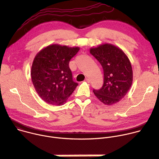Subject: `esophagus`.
Listing matches in <instances>:
<instances>
[{"label":"esophagus","mask_w":159,"mask_h":159,"mask_svg":"<svg viewBox=\"0 0 159 159\" xmlns=\"http://www.w3.org/2000/svg\"><path fill=\"white\" fill-rule=\"evenodd\" d=\"M84 81L87 82V83H90V80L89 78H86L84 80Z\"/></svg>","instance_id":"esophagus-1"}]
</instances>
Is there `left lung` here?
I'll return each mask as SVG.
<instances>
[{
  "instance_id": "obj_1",
  "label": "left lung",
  "mask_w": 159,
  "mask_h": 159,
  "mask_svg": "<svg viewBox=\"0 0 159 159\" xmlns=\"http://www.w3.org/2000/svg\"><path fill=\"white\" fill-rule=\"evenodd\" d=\"M90 52L99 61L104 72L102 87L99 90L93 89V93L106 105L118 102L132 83V69L129 58L121 49L111 44L91 48Z\"/></svg>"
}]
</instances>
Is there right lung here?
I'll list each match as a JSON object with an SVG mask.
<instances>
[{
  "mask_svg": "<svg viewBox=\"0 0 159 159\" xmlns=\"http://www.w3.org/2000/svg\"><path fill=\"white\" fill-rule=\"evenodd\" d=\"M80 48L49 45L34 58L31 78L41 98L49 104H64L78 84L72 80L69 64Z\"/></svg>",
  "mask_w": 159,
  "mask_h": 159,
  "instance_id": "1",
  "label": "right lung"
}]
</instances>
